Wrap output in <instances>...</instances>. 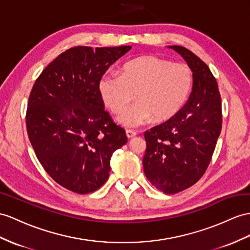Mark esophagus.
<instances>
[{"mask_svg": "<svg viewBox=\"0 0 250 250\" xmlns=\"http://www.w3.org/2000/svg\"><path fill=\"white\" fill-rule=\"evenodd\" d=\"M125 134H126V137L130 138V139L136 136V132H134V131H132V130H126V131H125Z\"/></svg>", "mask_w": 250, "mask_h": 250, "instance_id": "34e87169", "label": "esophagus"}]
</instances>
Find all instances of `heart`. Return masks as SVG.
<instances>
[{
    "instance_id": "b5f03b06",
    "label": "heart",
    "mask_w": 250,
    "mask_h": 250,
    "mask_svg": "<svg viewBox=\"0 0 250 250\" xmlns=\"http://www.w3.org/2000/svg\"><path fill=\"white\" fill-rule=\"evenodd\" d=\"M193 86V74L185 63L146 56L125 63L120 74L101 76L98 91L105 106L119 114L136 93L138 101L121 113L117 121L125 127L144 125L154 118L164 121L186 104Z\"/></svg>"
}]
</instances>
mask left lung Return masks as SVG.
<instances>
[{
	"instance_id": "left-lung-1",
	"label": "left lung",
	"mask_w": 250,
	"mask_h": 250,
	"mask_svg": "<svg viewBox=\"0 0 250 250\" xmlns=\"http://www.w3.org/2000/svg\"><path fill=\"white\" fill-rule=\"evenodd\" d=\"M168 47L191 68L193 86L175 116L145 133L143 165L153 186L173 194L194 185L208 168L222 129V108L217 82L207 64L183 46Z\"/></svg>"
}]
</instances>
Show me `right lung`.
Here are the masks:
<instances>
[{
  "instance_id": "add662e5",
  "label": "right lung",
  "mask_w": 250,
  "mask_h": 250,
  "mask_svg": "<svg viewBox=\"0 0 250 250\" xmlns=\"http://www.w3.org/2000/svg\"><path fill=\"white\" fill-rule=\"evenodd\" d=\"M131 46H77L49 63L28 99L26 127L43 168L62 187L94 192L110 175L113 153L125 131L104 111L98 82Z\"/></svg>"
}]
</instances>
